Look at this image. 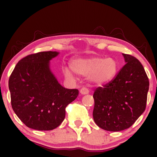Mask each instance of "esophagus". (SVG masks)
Returning a JSON list of instances; mask_svg holds the SVG:
<instances>
[{"instance_id":"34e87169","label":"esophagus","mask_w":157,"mask_h":157,"mask_svg":"<svg viewBox=\"0 0 157 157\" xmlns=\"http://www.w3.org/2000/svg\"><path fill=\"white\" fill-rule=\"evenodd\" d=\"M80 94H87L89 93V91L87 88L83 87L80 89Z\"/></svg>"}]
</instances>
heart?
Segmentation results:
<instances>
[{"label":"heart","mask_w":157,"mask_h":157,"mask_svg":"<svg viewBox=\"0 0 157 157\" xmlns=\"http://www.w3.org/2000/svg\"><path fill=\"white\" fill-rule=\"evenodd\" d=\"M71 68L78 75H89L90 80L94 83L103 85L108 83L115 77L118 64L113 58L94 57L74 60ZM63 73L66 77H71V73L66 68L63 69Z\"/></svg>","instance_id":"b5f03b06"}]
</instances>
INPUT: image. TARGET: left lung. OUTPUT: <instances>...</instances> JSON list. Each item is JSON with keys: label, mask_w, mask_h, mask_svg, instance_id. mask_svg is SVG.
Instances as JSON below:
<instances>
[{"label": "left lung", "mask_w": 157, "mask_h": 157, "mask_svg": "<svg viewBox=\"0 0 157 157\" xmlns=\"http://www.w3.org/2000/svg\"><path fill=\"white\" fill-rule=\"evenodd\" d=\"M126 63L112 80L93 94V118L101 128L120 131L130 128L146 108L149 80L139 60L122 54Z\"/></svg>", "instance_id": "obj_1"}]
</instances>
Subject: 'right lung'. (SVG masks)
<instances>
[{
    "instance_id": "right-lung-1",
    "label": "right lung",
    "mask_w": 157,
    "mask_h": 157,
    "mask_svg": "<svg viewBox=\"0 0 157 157\" xmlns=\"http://www.w3.org/2000/svg\"><path fill=\"white\" fill-rule=\"evenodd\" d=\"M57 52H41L23 57L9 80L11 104L18 118L30 128L50 131L60 125L66 108L79 94L63 87L52 74L49 61Z\"/></svg>"
}]
</instances>
